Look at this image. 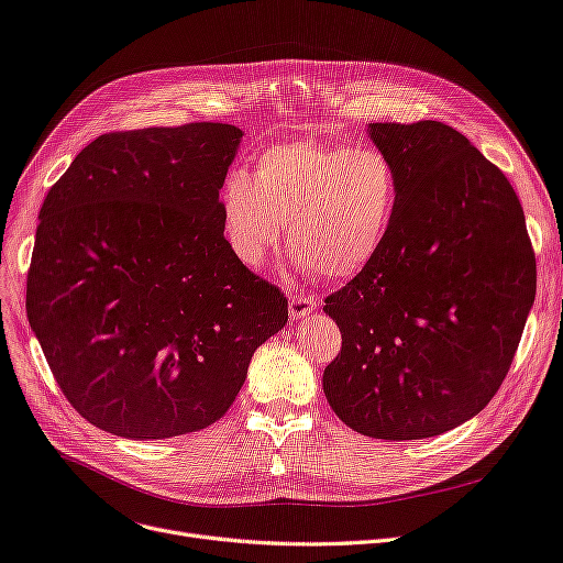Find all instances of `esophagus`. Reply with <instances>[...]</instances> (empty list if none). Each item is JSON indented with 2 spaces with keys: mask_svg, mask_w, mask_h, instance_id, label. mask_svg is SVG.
Returning a JSON list of instances; mask_svg holds the SVG:
<instances>
[{
  "mask_svg": "<svg viewBox=\"0 0 563 563\" xmlns=\"http://www.w3.org/2000/svg\"><path fill=\"white\" fill-rule=\"evenodd\" d=\"M317 308L314 297H291L289 299V317L291 319H303Z\"/></svg>",
  "mask_w": 563,
  "mask_h": 563,
  "instance_id": "1",
  "label": "esophagus"
}]
</instances>
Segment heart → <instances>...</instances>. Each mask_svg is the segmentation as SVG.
<instances>
[{"label":"heart","mask_w":563,"mask_h":563,"mask_svg":"<svg viewBox=\"0 0 563 563\" xmlns=\"http://www.w3.org/2000/svg\"><path fill=\"white\" fill-rule=\"evenodd\" d=\"M397 210V166L372 145L278 143L260 153L253 175L232 170L221 187L225 236L251 269L278 249L287 223L301 272L358 276L388 242Z\"/></svg>","instance_id":"heart-1"}]
</instances>
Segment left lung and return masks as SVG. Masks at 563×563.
<instances>
[{
	"label": "left lung",
	"instance_id": "1",
	"mask_svg": "<svg viewBox=\"0 0 563 563\" xmlns=\"http://www.w3.org/2000/svg\"><path fill=\"white\" fill-rule=\"evenodd\" d=\"M399 175L378 257L327 297L342 349L323 369L335 416L369 438L445 433L495 397L537 297L520 200L495 164L438 121L372 123Z\"/></svg>",
	"mask_w": 563,
	"mask_h": 563
}]
</instances>
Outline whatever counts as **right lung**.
<instances>
[{"label": "right lung", "mask_w": 563, "mask_h": 563, "mask_svg": "<svg viewBox=\"0 0 563 563\" xmlns=\"http://www.w3.org/2000/svg\"><path fill=\"white\" fill-rule=\"evenodd\" d=\"M240 141L225 123L109 132L45 196L26 317L58 388L102 431L162 440L214 424L287 323L285 294L223 236Z\"/></svg>", "instance_id": "add662e5"}]
</instances>
